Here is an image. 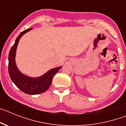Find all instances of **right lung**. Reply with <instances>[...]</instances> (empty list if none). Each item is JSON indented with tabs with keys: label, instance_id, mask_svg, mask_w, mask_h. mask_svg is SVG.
Returning a JSON list of instances; mask_svg holds the SVG:
<instances>
[{
	"label": "right lung",
	"instance_id": "right-lung-1",
	"mask_svg": "<svg viewBox=\"0 0 126 126\" xmlns=\"http://www.w3.org/2000/svg\"><path fill=\"white\" fill-rule=\"evenodd\" d=\"M32 29H27L20 33L16 40L13 46L11 47L8 57V69L11 80L19 90L26 94H38L45 92L49 88L52 84L53 76L61 69L62 67L60 66L52 69L42 76L37 78L28 76L23 74L19 70L16 64L15 60L17 45L22 36Z\"/></svg>",
	"mask_w": 126,
	"mask_h": 126
}]
</instances>
